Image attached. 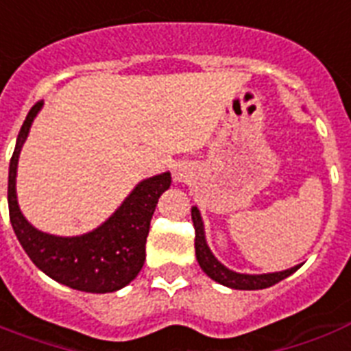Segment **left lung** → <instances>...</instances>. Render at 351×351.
Masks as SVG:
<instances>
[{
  "label": "left lung",
  "instance_id": "1",
  "mask_svg": "<svg viewBox=\"0 0 351 351\" xmlns=\"http://www.w3.org/2000/svg\"><path fill=\"white\" fill-rule=\"evenodd\" d=\"M191 219L193 226H195V251H197V261L204 273L217 280L222 286L233 289H264L269 288L273 284L280 282L282 278L289 277L291 273L299 269V266L286 269V271H277V273H266V275H244V273L231 271L224 264H220L215 255L209 251L208 244H206V234H204V224L200 219L197 208L191 209Z\"/></svg>",
  "mask_w": 351,
  "mask_h": 351
}]
</instances>
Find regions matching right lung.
Here are the masks:
<instances>
[{
  "instance_id": "right-lung-1",
  "label": "right lung",
  "mask_w": 351,
  "mask_h": 351,
  "mask_svg": "<svg viewBox=\"0 0 351 351\" xmlns=\"http://www.w3.org/2000/svg\"><path fill=\"white\" fill-rule=\"evenodd\" d=\"M43 101L32 106L8 167V215L14 233L30 261L56 282L87 293H111L136 277L145 261L149 224L160 195L169 189L171 175L162 173L140 182L111 219L82 237L41 233L25 220L16 200V169L21 145Z\"/></svg>"
}]
</instances>
